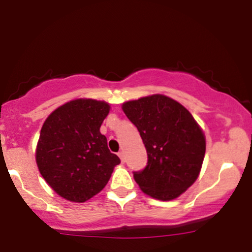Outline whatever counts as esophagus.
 I'll list each match as a JSON object with an SVG mask.
<instances>
[{"instance_id":"1","label":"esophagus","mask_w":252,"mask_h":252,"mask_svg":"<svg viewBox=\"0 0 252 252\" xmlns=\"http://www.w3.org/2000/svg\"><path fill=\"white\" fill-rule=\"evenodd\" d=\"M118 156H120V158H121V161H122V162H126V154H124L123 150L118 152Z\"/></svg>"}]
</instances>
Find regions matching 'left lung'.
I'll return each mask as SVG.
<instances>
[{"mask_svg": "<svg viewBox=\"0 0 252 252\" xmlns=\"http://www.w3.org/2000/svg\"><path fill=\"white\" fill-rule=\"evenodd\" d=\"M147 149L146 168L134 179L146 194L172 200L198 179L204 161L205 135L190 112L163 94L130 100L122 105Z\"/></svg>", "mask_w": 252, "mask_h": 252, "instance_id": "8db88e82", "label": "left lung"}]
</instances>
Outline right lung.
Listing matches in <instances>:
<instances>
[{"label": "right lung", "instance_id": "right-lung-1", "mask_svg": "<svg viewBox=\"0 0 252 252\" xmlns=\"http://www.w3.org/2000/svg\"><path fill=\"white\" fill-rule=\"evenodd\" d=\"M109 111L108 103L80 98L59 106L43 123L36 146L37 168L66 200L91 199L121 162L99 131Z\"/></svg>", "mask_w": 252, "mask_h": 252}]
</instances>
